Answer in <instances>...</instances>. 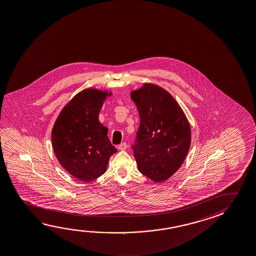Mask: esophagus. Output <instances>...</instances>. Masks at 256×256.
Masks as SVG:
<instances>
[{"mask_svg":"<svg viewBox=\"0 0 256 256\" xmlns=\"http://www.w3.org/2000/svg\"><path fill=\"white\" fill-rule=\"evenodd\" d=\"M120 150H122V151H125L126 148H128V144H126V142H122L120 144L118 147Z\"/></svg>","mask_w":256,"mask_h":256,"instance_id":"34e87169","label":"esophagus"}]
</instances>
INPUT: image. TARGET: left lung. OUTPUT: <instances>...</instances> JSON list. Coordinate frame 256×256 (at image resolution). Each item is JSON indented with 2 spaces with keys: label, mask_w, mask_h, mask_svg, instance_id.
Returning <instances> with one entry per match:
<instances>
[{
  "label": "left lung",
  "mask_w": 256,
  "mask_h": 256,
  "mask_svg": "<svg viewBox=\"0 0 256 256\" xmlns=\"http://www.w3.org/2000/svg\"><path fill=\"white\" fill-rule=\"evenodd\" d=\"M138 110L140 125L133 146L138 168L154 182L167 180L184 162L191 144V128L183 110L158 84L144 83L130 92Z\"/></svg>",
  "instance_id": "left-lung-1"
}]
</instances>
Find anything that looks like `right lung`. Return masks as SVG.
Instances as JSON below:
<instances>
[{"label":"right lung","mask_w":256,"mask_h":256,"mask_svg":"<svg viewBox=\"0 0 256 256\" xmlns=\"http://www.w3.org/2000/svg\"><path fill=\"white\" fill-rule=\"evenodd\" d=\"M112 92L97 88L80 91L63 107L52 130V144L60 164L78 180L89 182L107 170L117 152L108 128L99 122L105 100Z\"/></svg>","instance_id":"1"}]
</instances>
